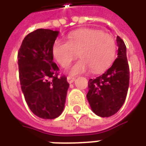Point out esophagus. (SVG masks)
Here are the masks:
<instances>
[{"instance_id":"obj_1","label":"esophagus","mask_w":146,"mask_h":146,"mask_svg":"<svg viewBox=\"0 0 146 146\" xmlns=\"http://www.w3.org/2000/svg\"><path fill=\"white\" fill-rule=\"evenodd\" d=\"M74 80H75V77H72V76H67V81H68V83L71 84V83H73Z\"/></svg>"}]
</instances>
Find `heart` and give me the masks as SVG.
<instances>
[{
	"instance_id": "b5f03b06",
	"label": "heart",
	"mask_w": 146,
	"mask_h": 146,
	"mask_svg": "<svg viewBox=\"0 0 146 146\" xmlns=\"http://www.w3.org/2000/svg\"><path fill=\"white\" fill-rule=\"evenodd\" d=\"M78 56L80 59L70 67L71 75H79L92 70L99 73L111 66L116 58V45L111 34L97 30H82L68 36V41L58 39L51 54L62 67H67Z\"/></svg>"
}]
</instances>
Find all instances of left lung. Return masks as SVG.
<instances>
[{
    "label": "left lung",
    "instance_id": "left-lung-1",
    "mask_svg": "<svg viewBox=\"0 0 146 146\" xmlns=\"http://www.w3.org/2000/svg\"><path fill=\"white\" fill-rule=\"evenodd\" d=\"M117 58L110 69L101 76L88 81L87 98L92 111L101 117L116 113L125 101L130 80L126 45L119 36Z\"/></svg>",
    "mask_w": 146,
    "mask_h": 146
}]
</instances>
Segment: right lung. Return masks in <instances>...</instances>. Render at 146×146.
<instances>
[{"instance_id":"1","label":"right lung","mask_w":146,"mask_h":146,"mask_svg":"<svg viewBox=\"0 0 146 146\" xmlns=\"http://www.w3.org/2000/svg\"><path fill=\"white\" fill-rule=\"evenodd\" d=\"M58 31L38 29L27 35L18 52L19 75L25 100L34 115L46 119L61 115L70 84L59 76L52 45Z\"/></svg>"}]
</instances>
